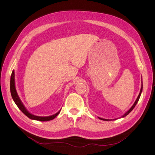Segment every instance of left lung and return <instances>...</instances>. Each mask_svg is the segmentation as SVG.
<instances>
[{"label": "left lung", "instance_id": "left-lung-1", "mask_svg": "<svg viewBox=\"0 0 155 155\" xmlns=\"http://www.w3.org/2000/svg\"><path fill=\"white\" fill-rule=\"evenodd\" d=\"M142 85H141V89H140V93H139V94H138V97H137V100H136V101H134V104L132 105V107H131L130 109L127 111L125 114H124L122 116H121V117H119V118H124V117H125L126 116H127L130 112L133 110V109H134V107L136 106V105L137 104V103H138V100H139V99H140V96H141V94H142V89H143V83H142ZM97 118H99V119H100V120H104V121H110V120H117L118 118H115V119H105V118H100V117H98L97 116Z\"/></svg>", "mask_w": 155, "mask_h": 155}]
</instances>
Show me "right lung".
Listing matches in <instances>:
<instances>
[{
  "instance_id": "add662e5",
  "label": "right lung",
  "mask_w": 155,
  "mask_h": 155,
  "mask_svg": "<svg viewBox=\"0 0 155 155\" xmlns=\"http://www.w3.org/2000/svg\"><path fill=\"white\" fill-rule=\"evenodd\" d=\"M10 92H11V95L13 100L14 102H15V104L17 105V106L18 107V109H19L23 113H24L28 118H29L30 119L34 120H38L41 121H50L54 119L55 117L59 114L61 110L60 109L58 112H56L55 114L51 116H38L30 113V112L26 109V108L25 107L24 104H22L21 100L20 99V97L17 94L16 88H15V70H13L12 76H11V79H10Z\"/></svg>"
}]
</instances>
